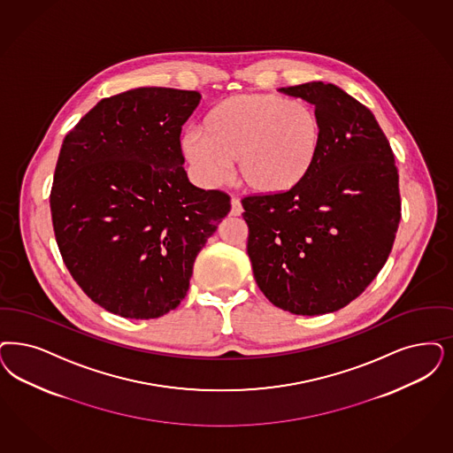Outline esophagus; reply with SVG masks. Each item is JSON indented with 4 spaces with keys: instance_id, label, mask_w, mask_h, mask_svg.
I'll return each mask as SVG.
<instances>
[{
    "instance_id": "esophagus-1",
    "label": "esophagus",
    "mask_w": 453,
    "mask_h": 453,
    "mask_svg": "<svg viewBox=\"0 0 453 453\" xmlns=\"http://www.w3.org/2000/svg\"><path fill=\"white\" fill-rule=\"evenodd\" d=\"M242 203H239V199H235L233 197V201H231V214L233 216H241L242 214Z\"/></svg>"
}]
</instances>
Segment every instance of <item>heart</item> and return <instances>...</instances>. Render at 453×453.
Returning a JSON list of instances; mask_svg holds the SVG:
<instances>
[{"label": "heart", "instance_id": "obj_1", "mask_svg": "<svg viewBox=\"0 0 453 453\" xmlns=\"http://www.w3.org/2000/svg\"><path fill=\"white\" fill-rule=\"evenodd\" d=\"M323 143L311 104L280 94L233 95L203 115L201 132L182 139V154L207 186L222 184L237 162L241 186L278 197L299 188Z\"/></svg>", "mask_w": 453, "mask_h": 453}]
</instances>
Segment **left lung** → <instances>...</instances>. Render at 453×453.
Listing matches in <instances>:
<instances>
[{
    "label": "left lung",
    "instance_id": "1",
    "mask_svg": "<svg viewBox=\"0 0 453 453\" xmlns=\"http://www.w3.org/2000/svg\"><path fill=\"white\" fill-rule=\"evenodd\" d=\"M280 90L314 105L323 143L293 192L242 199L248 254L274 306L318 316L349 304L387 263L402 218L398 171L373 113L340 87L308 81Z\"/></svg>",
    "mask_w": 453,
    "mask_h": 453
}]
</instances>
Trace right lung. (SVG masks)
I'll return each mask as SVG.
<instances>
[{
  "label": "right lung",
  "instance_id": "1",
  "mask_svg": "<svg viewBox=\"0 0 453 453\" xmlns=\"http://www.w3.org/2000/svg\"><path fill=\"white\" fill-rule=\"evenodd\" d=\"M201 94L142 87L100 100L63 141L50 196L63 263L107 311L152 319L186 297L194 261L231 211L188 182L180 130Z\"/></svg>",
  "mask_w": 453,
  "mask_h": 453
}]
</instances>
